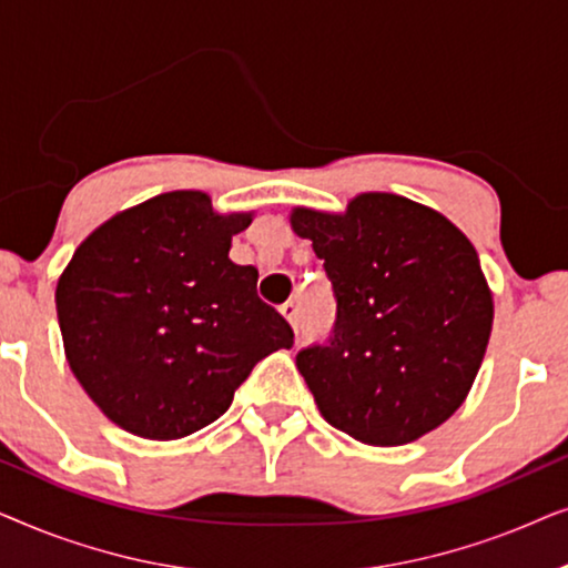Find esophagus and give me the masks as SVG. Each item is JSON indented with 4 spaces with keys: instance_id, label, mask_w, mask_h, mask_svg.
<instances>
[{
    "instance_id": "esophagus-1",
    "label": "esophagus",
    "mask_w": 568,
    "mask_h": 568,
    "mask_svg": "<svg viewBox=\"0 0 568 568\" xmlns=\"http://www.w3.org/2000/svg\"><path fill=\"white\" fill-rule=\"evenodd\" d=\"M282 315L286 317V321H290L294 333H297L300 331V310H297V305H294V302H286V305H282Z\"/></svg>"
}]
</instances>
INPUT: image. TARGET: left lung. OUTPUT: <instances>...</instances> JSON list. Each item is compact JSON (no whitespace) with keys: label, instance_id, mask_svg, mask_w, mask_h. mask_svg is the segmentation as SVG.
I'll return each instance as SVG.
<instances>
[{"label":"left lung","instance_id":"1","mask_svg":"<svg viewBox=\"0 0 568 568\" xmlns=\"http://www.w3.org/2000/svg\"><path fill=\"white\" fill-rule=\"evenodd\" d=\"M336 297L325 344L297 369L325 422L375 447L406 445L460 408L484 362L494 302L470 240L393 193H362L344 214L294 209Z\"/></svg>","mask_w":568,"mask_h":568}]
</instances>
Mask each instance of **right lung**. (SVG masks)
<instances>
[{
    "label": "right lung",
    "mask_w": 568,
    "mask_h": 568,
    "mask_svg": "<svg viewBox=\"0 0 568 568\" xmlns=\"http://www.w3.org/2000/svg\"><path fill=\"white\" fill-rule=\"evenodd\" d=\"M251 214H214L201 191L154 196L98 227L69 261L57 313L69 367L136 437L181 439L230 408L255 364L290 348V323L230 261Z\"/></svg>",
    "instance_id": "obj_1"
}]
</instances>
